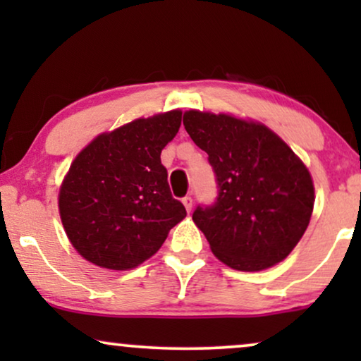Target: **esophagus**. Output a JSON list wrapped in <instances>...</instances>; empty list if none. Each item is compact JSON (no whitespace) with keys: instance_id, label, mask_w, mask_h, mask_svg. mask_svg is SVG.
<instances>
[{"instance_id":"1","label":"esophagus","mask_w":361,"mask_h":361,"mask_svg":"<svg viewBox=\"0 0 361 361\" xmlns=\"http://www.w3.org/2000/svg\"><path fill=\"white\" fill-rule=\"evenodd\" d=\"M182 204H184L187 212H190L192 210V197H189V195L184 197V199H182Z\"/></svg>"}]
</instances>
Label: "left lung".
<instances>
[{
    "instance_id": "left-lung-1",
    "label": "left lung",
    "mask_w": 361,
    "mask_h": 361,
    "mask_svg": "<svg viewBox=\"0 0 361 361\" xmlns=\"http://www.w3.org/2000/svg\"><path fill=\"white\" fill-rule=\"evenodd\" d=\"M184 126L209 154L219 184L215 205L192 215L212 253L248 273L288 258L307 230L315 202L302 159L263 123L230 113L189 110Z\"/></svg>"
}]
</instances>
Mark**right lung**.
Here are the masks:
<instances>
[{
    "label": "right lung",
    "mask_w": 361,
    "mask_h": 361,
    "mask_svg": "<svg viewBox=\"0 0 361 361\" xmlns=\"http://www.w3.org/2000/svg\"><path fill=\"white\" fill-rule=\"evenodd\" d=\"M180 120V110L136 118L100 133L75 156L59 189V214L82 258L105 269H133L185 219L161 164Z\"/></svg>",
    "instance_id": "1"
}]
</instances>
